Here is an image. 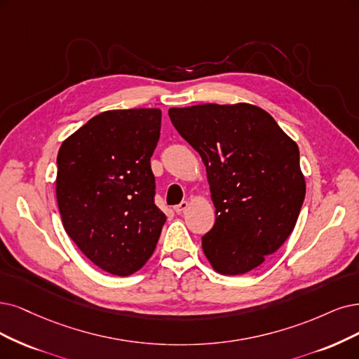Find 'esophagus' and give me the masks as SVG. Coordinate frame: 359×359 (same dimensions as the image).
<instances>
[{
	"label": "esophagus",
	"mask_w": 359,
	"mask_h": 359,
	"mask_svg": "<svg viewBox=\"0 0 359 359\" xmlns=\"http://www.w3.org/2000/svg\"><path fill=\"white\" fill-rule=\"evenodd\" d=\"M188 207H189V203H188V201H182L180 204H177V205L172 207V210H175L177 215H182L184 210H188Z\"/></svg>",
	"instance_id": "esophagus-1"
}]
</instances>
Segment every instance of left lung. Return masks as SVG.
<instances>
[{
    "mask_svg": "<svg viewBox=\"0 0 359 359\" xmlns=\"http://www.w3.org/2000/svg\"><path fill=\"white\" fill-rule=\"evenodd\" d=\"M179 135L201 155L216 222L204 255L222 275L257 268L293 232L306 194L299 148L259 106L170 108Z\"/></svg>",
    "mask_w": 359,
    "mask_h": 359,
    "instance_id": "left-lung-1",
    "label": "left lung"
}]
</instances>
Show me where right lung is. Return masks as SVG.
<instances>
[{
	"label": "right lung",
	"mask_w": 359,
	"mask_h": 359,
	"mask_svg": "<svg viewBox=\"0 0 359 359\" xmlns=\"http://www.w3.org/2000/svg\"><path fill=\"white\" fill-rule=\"evenodd\" d=\"M159 130L156 108L106 111L66 139L57 154L63 228L86 257L112 275L139 271L165 223L154 203L151 170Z\"/></svg>",
	"instance_id": "right-lung-1"
}]
</instances>
